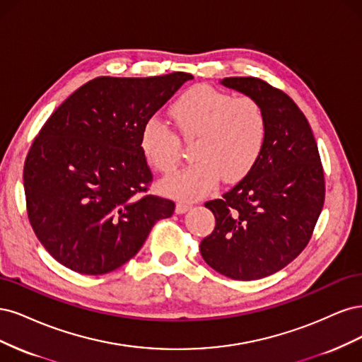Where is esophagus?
<instances>
[{"mask_svg": "<svg viewBox=\"0 0 362 362\" xmlns=\"http://www.w3.org/2000/svg\"><path fill=\"white\" fill-rule=\"evenodd\" d=\"M191 209V204L189 203H182V202H179L177 204H176V214H185V212H188Z\"/></svg>", "mask_w": 362, "mask_h": 362, "instance_id": "34e87169", "label": "esophagus"}]
</instances>
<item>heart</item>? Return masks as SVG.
Wrapping results in <instances>:
<instances>
[{
	"label": "heart",
	"mask_w": 362,
	"mask_h": 362,
	"mask_svg": "<svg viewBox=\"0 0 362 362\" xmlns=\"http://www.w3.org/2000/svg\"><path fill=\"white\" fill-rule=\"evenodd\" d=\"M171 117L185 141H195V164L160 183L162 191L180 200L206 195L219 179L226 183L243 179L257 162L267 135L266 112L257 99L211 86L185 91L173 103ZM139 146L148 164L162 174H173L180 165V138L156 117L144 123Z\"/></svg>",
	"instance_id": "heart-1"
}]
</instances>
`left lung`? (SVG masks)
<instances>
[{"label": "left lung", "mask_w": 362, "mask_h": 362, "mask_svg": "<svg viewBox=\"0 0 362 362\" xmlns=\"http://www.w3.org/2000/svg\"><path fill=\"white\" fill-rule=\"evenodd\" d=\"M221 84L262 103L267 135L247 176L204 203L216 224L200 252L216 272L252 281L283 269L307 247L325 202L323 167L305 115L284 91L254 76Z\"/></svg>", "instance_id": "8db88e82"}]
</instances>
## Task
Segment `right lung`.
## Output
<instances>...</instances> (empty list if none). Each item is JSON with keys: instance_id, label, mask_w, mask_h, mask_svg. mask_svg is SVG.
Segmentation results:
<instances>
[{"instance_id": "add662e5", "label": "right lung", "mask_w": 362, "mask_h": 362, "mask_svg": "<svg viewBox=\"0 0 362 362\" xmlns=\"http://www.w3.org/2000/svg\"><path fill=\"white\" fill-rule=\"evenodd\" d=\"M192 78L99 76L46 120L28 150L24 189L30 224L58 263L83 275L119 269L174 214V202L147 194L153 174L139 136Z\"/></svg>"}]
</instances>
